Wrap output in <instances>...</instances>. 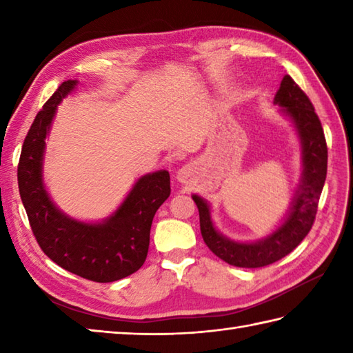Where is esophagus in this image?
I'll use <instances>...</instances> for the list:
<instances>
[{"label":"esophagus","instance_id":"obj_1","mask_svg":"<svg viewBox=\"0 0 353 353\" xmlns=\"http://www.w3.org/2000/svg\"><path fill=\"white\" fill-rule=\"evenodd\" d=\"M192 177V170L186 165V167L181 168L177 171V181L181 183H188Z\"/></svg>","mask_w":353,"mask_h":353}]
</instances>
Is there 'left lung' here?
I'll return each mask as SVG.
<instances>
[{
  "instance_id": "8db88e82",
  "label": "left lung",
  "mask_w": 353,
  "mask_h": 353,
  "mask_svg": "<svg viewBox=\"0 0 353 353\" xmlns=\"http://www.w3.org/2000/svg\"><path fill=\"white\" fill-rule=\"evenodd\" d=\"M274 104L294 124L302 144V179L292 197L287 219L273 234L254 243H238L223 236L211 220L208 201L194 194L200 215V230L206 245L214 254L230 265L258 268L273 264L291 253L308 235L316 220L319 200L326 181L327 147L320 119L299 85L290 76L281 81Z\"/></svg>"
}]
</instances>
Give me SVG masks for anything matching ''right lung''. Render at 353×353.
<instances>
[{
    "mask_svg": "<svg viewBox=\"0 0 353 353\" xmlns=\"http://www.w3.org/2000/svg\"><path fill=\"white\" fill-rule=\"evenodd\" d=\"M76 86L77 80L63 81L37 112L21 150L19 194L36 241L52 262L88 281L114 282L145 262L153 216L171 192L170 174L161 170L138 179L117 211L101 223L65 215L45 190L42 163L57 104Z\"/></svg>",
    "mask_w": 353,
    "mask_h": 353,
    "instance_id": "obj_1",
    "label": "right lung"
}]
</instances>
